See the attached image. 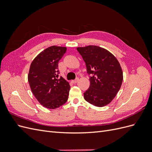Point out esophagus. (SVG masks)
Wrapping results in <instances>:
<instances>
[{
	"mask_svg": "<svg viewBox=\"0 0 152 152\" xmlns=\"http://www.w3.org/2000/svg\"><path fill=\"white\" fill-rule=\"evenodd\" d=\"M78 81H79V78H76L75 80H72V83H77Z\"/></svg>",
	"mask_w": 152,
	"mask_h": 152,
	"instance_id": "esophagus-1",
	"label": "esophagus"
}]
</instances>
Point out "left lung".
I'll list each match as a JSON object with an SVG mask.
<instances>
[{
    "mask_svg": "<svg viewBox=\"0 0 152 152\" xmlns=\"http://www.w3.org/2000/svg\"><path fill=\"white\" fill-rule=\"evenodd\" d=\"M89 76L90 86L84 93L88 103L98 107L107 105L115 97L123 80L117 58L107 49L96 45L77 48Z\"/></svg>",
    "mask_w": 152,
    "mask_h": 152,
    "instance_id": "1",
    "label": "left lung"
}]
</instances>
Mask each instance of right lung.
Listing matches in <instances>:
<instances>
[{
	"label": "right lung",
	"instance_id": "add662e5",
	"mask_svg": "<svg viewBox=\"0 0 152 152\" xmlns=\"http://www.w3.org/2000/svg\"><path fill=\"white\" fill-rule=\"evenodd\" d=\"M66 50L65 47L53 45L39 54L31 63L28 75L30 89L47 108H58L68 100L70 84L58 75V63Z\"/></svg>",
	"mask_w": 152,
	"mask_h": 152
}]
</instances>
